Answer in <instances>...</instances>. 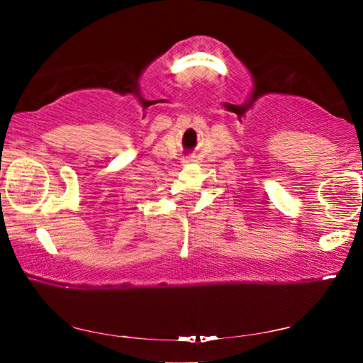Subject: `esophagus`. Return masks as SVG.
<instances>
[{"label": "esophagus", "mask_w": 363, "mask_h": 363, "mask_svg": "<svg viewBox=\"0 0 363 363\" xmlns=\"http://www.w3.org/2000/svg\"><path fill=\"white\" fill-rule=\"evenodd\" d=\"M194 162H195L194 157H189V158H184V160H182L184 164H189V163H194Z\"/></svg>", "instance_id": "obj_1"}]
</instances>
